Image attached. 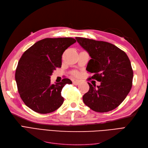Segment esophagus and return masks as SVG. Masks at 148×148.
<instances>
[{
	"label": "esophagus",
	"instance_id": "1",
	"mask_svg": "<svg viewBox=\"0 0 148 148\" xmlns=\"http://www.w3.org/2000/svg\"><path fill=\"white\" fill-rule=\"evenodd\" d=\"M80 83V81H79V80H75V81H73V84L74 85H78Z\"/></svg>",
	"mask_w": 148,
	"mask_h": 148
}]
</instances>
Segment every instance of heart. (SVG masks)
<instances>
[{"mask_svg":"<svg viewBox=\"0 0 148 148\" xmlns=\"http://www.w3.org/2000/svg\"><path fill=\"white\" fill-rule=\"evenodd\" d=\"M72 75L73 76H75V77H77V76H78L79 73H78V71H73L72 72Z\"/></svg>","mask_w":148,"mask_h":148,"instance_id":"b5f03b06","label":"heart"}]
</instances>
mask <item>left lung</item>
I'll return each mask as SVG.
<instances>
[{"label":"left lung","mask_w":148,"mask_h":148,"mask_svg":"<svg viewBox=\"0 0 148 148\" xmlns=\"http://www.w3.org/2000/svg\"><path fill=\"white\" fill-rule=\"evenodd\" d=\"M76 39L91 57L86 68L94 73L91 78L101 82L96 88L88 83L89 89L83 96L84 103L97 112L115 109L132 86L133 71L128 57L109 42L79 37Z\"/></svg>","instance_id":"obj_1"}]
</instances>
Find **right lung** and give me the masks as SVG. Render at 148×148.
<instances>
[{"mask_svg": "<svg viewBox=\"0 0 148 148\" xmlns=\"http://www.w3.org/2000/svg\"><path fill=\"white\" fill-rule=\"evenodd\" d=\"M76 40L71 38H45L36 42L22 55L18 64L15 80L22 101L31 110L39 114L56 110L64 101L61 91L66 84L64 78L51 84L53 70L62 65V56Z\"/></svg>", "mask_w": 148, "mask_h": 148, "instance_id": "obj_1", "label": "right lung"}]
</instances>
